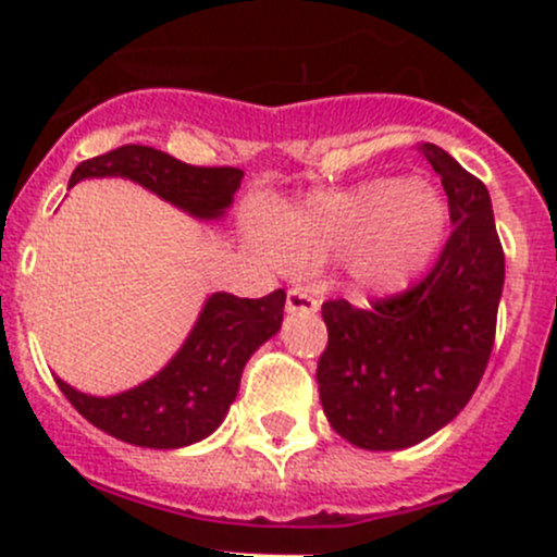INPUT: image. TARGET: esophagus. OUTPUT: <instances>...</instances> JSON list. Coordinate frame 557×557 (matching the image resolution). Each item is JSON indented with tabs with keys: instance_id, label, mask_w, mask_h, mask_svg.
Returning a JSON list of instances; mask_svg holds the SVG:
<instances>
[{
	"instance_id": "obj_1",
	"label": "esophagus",
	"mask_w": 557,
	"mask_h": 557,
	"mask_svg": "<svg viewBox=\"0 0 557 557\" xmlns=\"http://www.w3.org/2000/svg\"><path fill=\"white\" fill-rule=\"evenodd\" d=\"M318 299L307 288H290L288 299H285V310L288 312H318Z\"/></svg>"
}]
</instances>
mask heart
I'll return each mask as SVG.
<instances>
[{"label":"heart","instance_id":"1","mask_svg":"<svg viewBox=\"0 0 557 557\" xmlns=\"http://www.w3.org/2000/svg\"><path fill=\"white\" fill-rule=\"evenodd\" d=\"M447 228L450 210L434 185L383 177L274 210L267 243L288 267L347 258L352 290L363 299H385L425 272Z\"/></svg>","mask_w":557,"mask_h":557}]
</instances>
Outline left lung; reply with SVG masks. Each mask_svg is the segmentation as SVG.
Wrapping results in <instances>:
<instances>
[{"label":"left lung","instance_id":"obj_1","mask_svg":"<svg viewBox=\"0 0 557 557\" xmlns=\"http://www.w3.org/2000/svg\"><path fill=\"white\" fill-rule=\"evenodd\" d=\"M418 150L450 205L440 261L414 288L369 310L323 305L320 404L331 429L363 450H404L445 429L480 385L496 339L504 250L491 194L440 145Z\"/></svg>","mask_w":557,"mask_h":557}]
</instances>
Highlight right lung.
<instances>
[{
  "mask_svg": "<svg viewBox=\"0 0 557 557\" xmlns=\"http://www.w3.org/2000/svg\"><path fill=\"white\" fill-rule=\"evenodd\" d=\"M234 166H190L145 145H123L72 172L70 188L86 177H128L199 221H218L243 180ZM285 290L263 299L212 294L172 361L145 383L88 396L55 377L72 407L115 440L153 450H177L207 440L237 398L245 363L283 323Z\"/></svg>",
  "mask_w": 557,
  "mask_h": 557,
  "instance_id": "obj_1",
  "label": "right lung"
}]
</instances>
